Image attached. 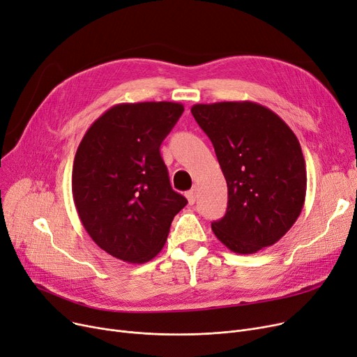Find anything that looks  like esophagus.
<instances>
[{
  "label": "esophagus",
  "instance_id": "esophagus-1",
  "mask_svg": "<svg viewBox=\"0 0 357 357\" xmlns=\"http://www.w3.org/2000/svg\"><path fill=\"white\" fill-rule=\"evenodd\" d=\"M185 197H188L189 205H195V202H196V190L195 189L189 190L188 193H185Z\"/></svg>",
  "mask_w": 357,
  "mask_h": 357
}]
</instances>
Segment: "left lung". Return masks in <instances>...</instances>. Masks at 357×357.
Instances as JSON below:
<instances>
[{
	"instance_id": "1",
	"label": "left lung",
	"mask_w": 357,
	"mask_h": 357,
	"mask_svg": "<svg viewBox=\"0 0 357 357\" xmlns=\"http://www.w3.org/2000/svg\"><path fill=\"white\" fill-rule=\"evenodd\" d=\"M192 114L212 141L228 185L227 213L212 222L216 238L238 254L276 244L296 222L307 195L296 135L252 101L195 105Z\"/></svg>"
}]
</instances>
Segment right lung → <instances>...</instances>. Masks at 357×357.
Segmentation results:
<instances>
[{
  "label": "right lung",
  "mask_w": 357,
  "mask_h": 357,
  "mask_svg": "<svg viewBox=\"0 0 357 357\" xmlns=\"http://www.w3.org/2000/svg\"><path fill=\"white\" fill-rule=\"evenodd\" d=\"M173 101L121 103L89 128L73 165V197L91 240L110 256L142 264L164 247L188 205L173 190L160 146L183 114Z\"/></svg>",
  "instance_id": "obj_1"
}]
</instances>
